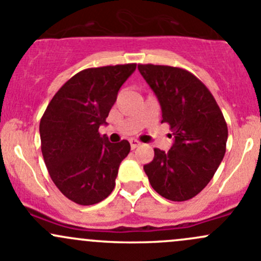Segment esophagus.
Returning <instances> with one entry per match:
<instances>
[{"label":"esophagus","instance_id":"esophagus-1","mask_svg":"<svg viewBox=\"0 0 261 261\" xmlns=\"http://www.w3.org/2000/svg\"><path fill=\"white\" fill-rule=\"evenodd\" d=\"M130 145H131V149H136V147L141 145V143H140V141L135 140V139H131V140H130Z\"/></svg>","mask_w":261,"mask_h":261}]
</instances>
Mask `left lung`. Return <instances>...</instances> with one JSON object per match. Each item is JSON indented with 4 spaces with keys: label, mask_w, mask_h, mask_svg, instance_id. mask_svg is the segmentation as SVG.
Masks as SVG:
<instances>
[{
    "label": "left lung",
    "mask_w": 261,
    "mask_h": 261,
    "mask_svg": "<svg viewBox=\"0 0 261 261\" xmlns=\"http://www.w3.org/2000/svg\"><path fill=\"white\" fill-rule=\"evenodd\" d=\"M138 69L159 101L162 122L174 136L169 151L154 149V159L144 170L164 198H193L225 156L228 131L222 112L208 88L188 70L154 64H139Z\"/></svg>",
    "instance_id": "obj_1"
}]
</instances>
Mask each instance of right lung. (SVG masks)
I'll list each match as a JSON object with an SVG mask.
<instances>
[{
	"instance_id": "add662e5",
	"label": "right lung",
	"mask_w": 261,
	"mask_h": 261,
	"mask_svg": "<svg viewBox=\"0 0 261 261\" xmlns=\"http://www.w3.org/2000/svg\"><path fill=\"white\" fill-rule=\"evenodd\" d=\"M136 64L88 68L65 82L40 120L41 152L51 180L70 201L91 206L111 194L130 143H110L98 128Z\"/></svg>"
}]
</instances>
